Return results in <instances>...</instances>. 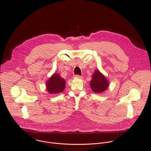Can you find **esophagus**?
Returning <instances> with one entry per match:
<instances>
[{
  "mask_svg": "<svg viewBox=\"0 0 151 151\" xmlns=\"http://www.w3.org/2000/svg\"><path fill=\"white\" fill-rule=\"evenodd\" d=\"M75 78H82V76L81 75H75L74 76Z\"/></svg>",
  "mask_w": 151,
  "mask_h": 151,
  "instance_id": "obj_1",
  "label": "esophagus"
}]
</instances>
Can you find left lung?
I'll return each instance as SVG.
<instances>
[{
  "instance_id": "obj_1",
  "label": "left lung",
  "mask_w": 151,
  "mask_h": 151,
  "mask_svg": "<svg viewBox=\"0 0 151 151\" xmlns=\"http://www.w3.org/2000/svg\"><path fill=\"white\" fill-rule=\"evenodd\" d=\"M90 85L94 93H100L104 91L107 88L109 87V83L106 78L97 70L93 75Z\"/></svg>"
}]
</instances>
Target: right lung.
Wrapping results in <instances>:
<instances>
[{
	"label": "right lung",
	"mask_w": 151,
	"mask_h": 151,
	"mask_svg": "<svg viewBox=\"0 0 151 151\" xmlns=\"http://www.w3.org/2000/svg\"><path fill=\"white\" fill-rule=\"evenodd\" d=\"M65 85V81L57 73H54L47 82V89L51 94H58L64 90Z\"/></svg>",
	"instance_id": "add662e5"
}]
</instances>
